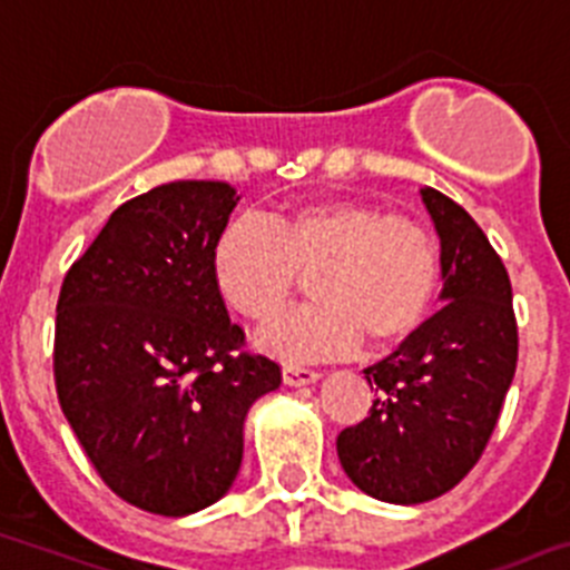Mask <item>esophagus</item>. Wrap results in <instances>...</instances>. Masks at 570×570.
I'll use <instances>...</instances> for the list:
<instances>
[{"label":"esophagus","instance_id":"esophagus-1","mask_svg":"<svg viewBox=\"0 0 570 570\" xmlns=\"http://www.w3.org/2000/svg\"><path fill=\"white\" fill-rule=\"evenodd\" d=\"M282 381H285L288 387H305V384H313V381H320V373H316V370H307V367H296V364H288V367L282 370Z\"/></svg>","mask_w":570,"mask_h":570}]
</instances>
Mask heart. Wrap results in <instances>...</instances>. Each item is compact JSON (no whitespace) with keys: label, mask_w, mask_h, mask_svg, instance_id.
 Listing matches in <instances>:
<instances>
[{"label":"heart","mask_w":570,"mask_h":570,"mask_svg":"<svg viewBox=\"0 0 570 570\" xmlns=\"http://www.w3.org/2000/svg\"><path fill=\"white\" fill-rule=\"evenodd\" d=\"M311 305L263 333L282 362H316L356 347H390L424 325L441 285L430 228L381 214L353 197H327L271 214L265 226L234 220L212 245L217 294L250 325H271L296 291Z\"/></svg>","instance_id":"1"}]
</instances>
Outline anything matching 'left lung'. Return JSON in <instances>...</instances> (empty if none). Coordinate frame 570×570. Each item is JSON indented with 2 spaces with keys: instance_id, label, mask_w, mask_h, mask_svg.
I'll list each match as a JSON object with an SVG mask.
<instances>
[{
  "instance_id": "left-lung-1",
  "label": "left lung",
  "mask_w": 570,
  "mask_h": 570,
  "mask_svg": "<svg viewBox=\"0 0 570 570\" xmlns=\"http://www.w3.org/2000/svg\"><path fill=\"white\" fill-rule=\"evenodd\" d=\"M441 239L443 307L393 356L364 370L375 401L338 432L336 452L364 494L412 505L441 498L480 461L517 370L511 282L466 208L421 189Z\"/></svg>"
}]
</instances>
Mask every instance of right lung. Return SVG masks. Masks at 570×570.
<instances>
[{
	"mask_svg": "<svg viewBox=\"0 0 570 570\" xmlns=\"http://www.w3.org/2000/svg\"><path fill=\"white\" fill-rule=\"evenodd\" d=\"M239 195L220 180L155 186L109 214L56 305V393L101 480L127 503L186 517L243 463L245 415L274 393L243 353L212 279V245Z\"/></svg>",
	"mask_w": 570,
	"mask_h": 570,
	"instance_id": "1",
	"label": "right lung"
}]
</instances>
